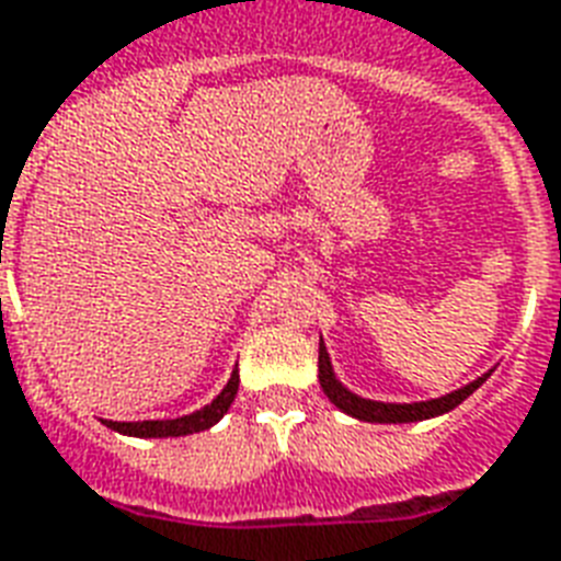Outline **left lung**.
Masks as SVG:
<instances>
[{
    "label": "left lung",
    "mask_w": 561,
    "mask_h": 561,
    "mask_svg": "<svg viewBox=\"0 0 561 561\" xmlns=\"http://www.w3.org/2000/svg\"><path fill=\"white\" fill-rule=\"evenodd\" d=\"M494 369H488L485 376H479L470 385L458 387L453 393L437 396V399H425V402H378V399H364V396L352 393L348 387L336 378L334 364L328 357L325 343L319 340V385L325 390V396L334 402L343 414L364 420V423H420V420H432V416L449 414L453 408L465 402L467 396L479 390L491 378Z\"/></svg>",
    "instance_id": "obj_1"
}]
</instances>
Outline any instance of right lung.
Segmentation results:
<instances>
[{
	"label": "right lung",
	"instance_id": "add662e5",
	"mask_svg": "<svg viewBox=\"0 0 561 561\" xmlns=\"http://www.w3.org/2000/svg\"><path fill=\"white\" fill-rule=\"evenodd\" d=\"M236 390H239V369L230 373V381L225 385V390L204 405L201 411H192V414L176 416V420H141V423H115V420H103L112 432H121V435L129 437H183L195 435V432H204V428H213V425L221 420V416L230 411L236 399Z\"/></svg>",
	"mask_w": 561,
	"mask_h": 561
}]
</instances>
